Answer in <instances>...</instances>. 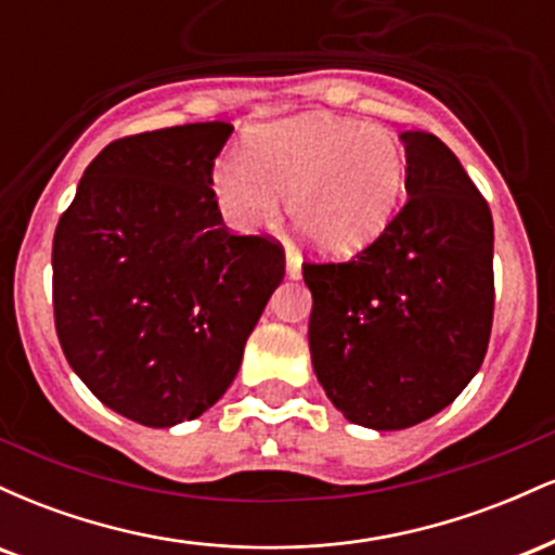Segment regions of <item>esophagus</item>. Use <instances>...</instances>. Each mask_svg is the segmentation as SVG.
Returning <instances> with one entry per match:
<instances>
[{
    "mask_svg": "<svg viewBox=\"0 0 555 555\" xmlns=\"http://www.w3.org/2000/svg\"><path fill=\"white\" fill-rule=\"evenodd\" d=\"M299 273H302V258L292 247H286V276L299 279Z\"/></svg>",
    "mask_w": 555,
    "mask_h": 555,
    "instance_id": "esophagus-1",
    "label": "esophagus"
}]
</instances>
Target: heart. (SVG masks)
<instances>
[{
	"label": "heart",
	"mask_w": 555,
	"mask_h": 555,
	"mask_svg": "<svg viewBox=\"0 0 555 555\" xmlns=\"http://www.w3.org/2000/svg\"><path fill=\"white\" fill-rule=\"evenodd\" d=\"M406 156L384 125L328 114H302L260 125L247 156L214 169V193L234 229L253 232L286 211L292 224L326 256H352L378 237L397 214Z\"/></svg>",
	"instance_id": "b5f03b06"
}]
</instances>
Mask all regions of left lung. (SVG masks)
I'll return each instance as SVG.
<instances>
[{
    "label": "left lung",
    "instance_id": "obj_1",
    "mask_svg": "<svg viewBox=\"0 0 555 555\" xmlns=\"http://www.w3.org/2000/svg\"><path fill=\"white\" fill-rule=\"evenodd\" d=\"M410 201L347 263H305L310 358L349 423L401 430L449 406L493 326V216L436 135L401 132Z\"/></svg>",
    "mask_w": 555,
    "mask_h": 555
}]
</instances>
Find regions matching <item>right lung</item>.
<instances>
[{
	"mask_svg": "<svg viewBox=\"0 0 555 555\" xmlns=\"http://www.w3.org/2000/svg\"><path fill=\"white\" fill-rule=\"evenodd\" d=\"M232 130L195 122L114 140L54 232L62 352L101 404L149 428L224 397L284 279L279 242L221 219L214 158Z\"/></svg>",
	"mask_w": 555,
	"mask_h": 555,
	"instance_id": "right-lung-1",
	"label": "right lung"
}]
</instances>
